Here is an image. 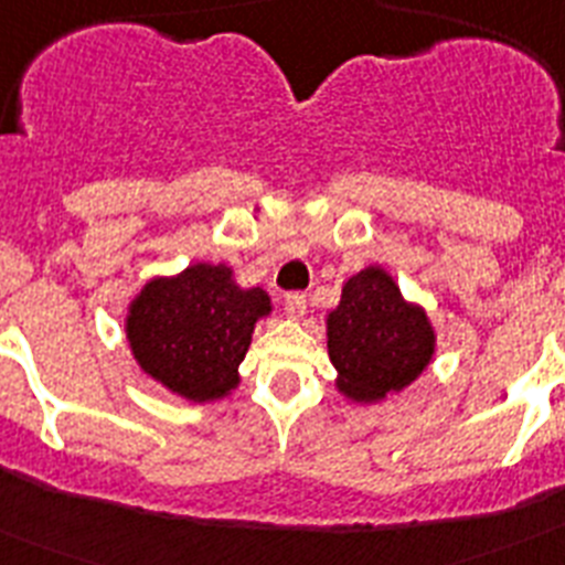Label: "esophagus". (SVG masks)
I'll list each match as a JSON object with an SVG mask.
<instances>
[{"label":"esophagus","mask_w":565,"mask_h":565,"mask_svg":"<svg viewBox=\"0 0 565 565\" xmlns=\"http://www.w3.org/2000/svg\"><path fill=\"white\" fill-rule=\"evenodd\" d=\"M306 308H308V297L302 291H291L286 294V313L291 319H302L306 317Z\"/></svg>","instance_id":"34e87169"}]
</instances>
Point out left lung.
I'll use <instances>...</instances> for the list:
<instances>
[{
	"instance_id": "left-lung-1",
	"label": "left lung",
	"mask_w": 565,
	"mask_h": 565,
	"mask_svg": "<svg viewBox=\"0 0 565 565\" xmlns=\"http://www.w3.org/2000/svg\"><path fill=\"white\" fill-rule=\"evenodd\" d=\"M427 313L404 302L393 277L371 266L342 288L328 317V353L339 371V391L356 402H376L402 391L433 359Z\"/></svg>"
}]
</instances>
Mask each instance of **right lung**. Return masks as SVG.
I'll return each instance as SVG.
<instances>
[{"mask_svg": "<svg viewBox=\"0 0 565 565\" xmlns=\"http://www.w3.org/2000/svg\"><path fill=\"white\" fill-rule=\"evenodd\" d=\"M271 311L263 288H237L232 268L198 263L152 279L129 308L127 337L143 371L189 402L237 387L254 322Z\"/></svg>", "mask_w": 565, "mask_h": 565, "instance_id": "right-lung-1", "label": "right lung"}]
</instances>
